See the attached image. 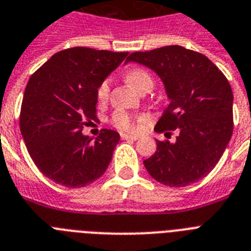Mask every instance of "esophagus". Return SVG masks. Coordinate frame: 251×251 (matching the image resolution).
<instances>
[{"label": "esophagus", "mask_w": 251, "mask_h": 251, "mask_svg": "<svg viewBox=\"0 0 251 251\" xmlns=\"http://www.w3.org/2000/svg\"><path fill=\"white\" fill-rule=\"evenodd\" d=\"M121 139H124V140H136V139H138V136L130 135V134H121Z\"/></svg>", "instance_id": "1"}]
</instances>
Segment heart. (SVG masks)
<instances>
[{"label": "heart", "mask_w": 251, "mask_h": 251, "mask_svg": "<svg viewBox=\"0 0 251 251\" xmlns=\"http://www.w3.org/2000/svg\"><path fill=\"white\" fill-rule=\"evenodd\" d=\"M126 81L138 91H142L146 87L153 86V79H152L150 73L140 68L130 69L129 72L126 73ZM109 89H111V82H109L108 78L104 79L98 86L97 98L100 103H104L108 99V97H109ZM140 121H142V119L134 117V116H131L125 111L115 112L111 119L112 125L117 127V129L124 130V131H135L139 127Z\"/></svg>", "instance_id": "heart-1"}]
</instances>
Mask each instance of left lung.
Masks as SVG:
<instances>
[{"label":"left lung","instance_id":"left-lung-1","mask_svg":"<svg viewBox=\"0 0 251 251\" xmlns=\"http://www.w3.org/2000/svg\"><path fill=\"white\" fill-rule=\"evenodd\" d=\"M127 62L148 67L164 82L170 103L154 130H179L176 142L156 140L143 161L147 172L169 187H185L215 168L233 131V94L226 76L205 55L173 45L132 52Z\"/></svg>","mask_w":251,"mask_h":251}]
</instances>
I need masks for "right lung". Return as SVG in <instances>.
I'll list each match as a JSON object with an SVG mask.
<instances>
[{
    "mask_svg": "<svg viewBox=\"0 0 251 251\" xmlns=\"http://www.w3.org/2000/svg\"><path fill=\"white\" fill-rule=\"evenodd\" d=\"M129 52L71 48L56 52L30 76L20 109V131L42 174L79 188L100 178L120 142L103 129L95 140L83 126L97 121V90Z\"/></svg>",
    "mask_w": 251,
    "mask_h": 251,
    "instance_id": "1",
    "label": "right lung"
}]
</instances>
